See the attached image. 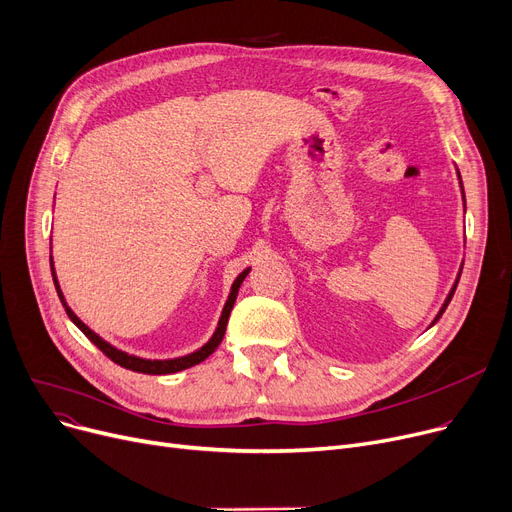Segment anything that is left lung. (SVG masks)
<instances>
[{
  "instance_id": "1",
  "label": "left lung",
  "mask_w": 512,
  "mask_h": 512,
  "mask_svg": "<svg viewBox=\"0 0 512 512\" xmlns=\"http://www.w3.org/2000/svg\"><path fill=\"white\" fill-rule=\"evenodd\" d=\"M458 179H460V173H458ZM460 189H462V181H460ZM462 200H465V189H462ZM460 273L462 271H458V277H456V281H454V285H452V289H450V294H448V298H446V302L442 304V308H440V312H437V316L433 319V323L431 325H435L437 321H440V316L444 314V310L448 308V304H450V300H452V296H454V291H456V285H458V279H460Z\"/></svg>"
}]
</instances>
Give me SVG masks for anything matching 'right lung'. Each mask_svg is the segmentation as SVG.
Here are the masks:
<instances>
[{"instance_id":"1","label":"right lung","mask_w":512,"mask_h":512,"mask_svg":"<svg viewBox=\"0 0 512 512\" xmlns=\"http://www.w3.org/2000/svg\"><path fill=\"white\" fill-rule=\"evenodd\" d=\"M50 264H52L54 285H56V291H58V296H60V302H62V306H64V310H66V314H68V319H70L72 323H75V325L91 339V344H95L97 348H100L110 360H114L116 364H120V367L131 369V371H135V373H145V375H170V373H179V371L189 369V367H196V364H200L202 360H206L218 346H221L223 337H225V331H227L229 314H231L233 304H235V298H237L239 285L243 283V279H246L248 273H250V269H246L243 273H239L237 279L233 281L231 294H229V298H227V302H225V308H223V312H221V319H218V327H216V331L212 333V337L208 339V342H206L200 350L191 352V354H187V356H179V358L150 360V358H139V356H133V354H127V352H123V350H118V348H114L112 344H108L106 339H102L100 335H97L95 331H91V329L79 319V316L70 310V306L66 304L64 294H62V289H60V283H58V277H56V271H54V260H52V258H50Z\"/></svg>"}]
</instances>
